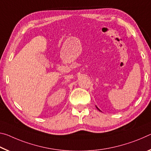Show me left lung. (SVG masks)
I'll list each match as a JSON object with an SVG mask.
<instances>
[{
  "label": "left lung",
  "mask_w": 151,
  "mask_h": 151,
  "mask_svg": "<svg viewBox=\"0 0 151 151\" xmlns=\"http://www.w3.org/2000/svg\"><path fill=\"white\" fill-rule=\"evenodd\" d=\"M96 108H98V110L99 111H100V109H98V107H96Z\"/></svg>",
  "instance_id": "left-lung-1"
}]
</instances>
